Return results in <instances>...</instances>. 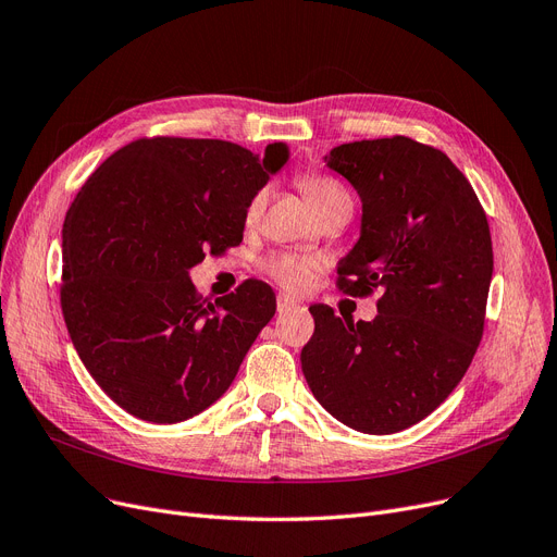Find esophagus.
<instances>
[{
	"mask_svg": "<svg viewBox=\"0 0 557 557\" xmlns=\"http://www.w3.org/2000/svg\"><path fill=\"white\" fill-rule=\"evenodd\" d=\"M276 308H278V315H283V313H290V310H295V308H297V301H295L293 297H287V295H278Z\"/></svg>",
	"mask_w": 557,
	"mask_h": 557,
	"instance_id": "1",
	"label": "esophagus"
}]
</instances>
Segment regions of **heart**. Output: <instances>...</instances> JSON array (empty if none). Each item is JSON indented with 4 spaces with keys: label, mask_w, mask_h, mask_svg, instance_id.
<instances>
[{
    "label": "heart",
    "mask_w": 557,
    "mask_h": 557,
    "mask_svg": "<svg viewBox=\"0 0 557 557\" xmlns=\"http://www.w3.org/2000/svg\"><path fill=\"white\" fill-rule=\"evenodd\" d=\"M299 187L304 189L310 208L315 210L318 216H324L329 212H336L341 208H351V194L343 183H338L336 177L329 175H304L299 177ZM267 189H260L253 194V198L247 206V219L253 221L262 212L267 203ZM313 262L297 258V256H276L270 262V274L285 287L290 290H301V287L310 281V274H313Z\"/></svg>",
    "instance_id": "1"
}]
</instances>
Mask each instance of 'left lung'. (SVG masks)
I'll return each instance as SVG.
<instances>
[{
	"label": "left lung",
	"instance_id": "1",
	"mask_svg": "<svg viewBox=\"0 0 557 557\" xmlns=\"http://www.w3.org/2000/svg\"><path fill=\"white\" fill-rule=\"evenodd\" d=\"M324 164L361 198V235L338 262L351 297L382 290L372 322L310 306L301 370L318 403L363 434L430 416L469 370L494 274L486 214L446 152L407 137L331 148Z\"/></svg>",
	"mask_w": 557,
	"mask_h": 557
}]
</instances>
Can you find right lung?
Returning <instances> with one entry per match:
<instances>
[{
	"label": "right lung",
	"mask_w": 557,
	"mask_h": 557,
	"mask_svg": "<svg viewBox=\"0 0 557 557\" xmlns=\"http://www.w3.org/2000/svg\"><path fill=\"white\" fill-rule=\"evenodd\" d=\"M290 158L219 139L154 137L123 146L88 177L63 221L61 310L96 384L148 422L187 420L228 391L276 313L262 281L214 304L189 270L237 247L247 206Z\"/></svg>",
	"instance_id": "add662e5"
}]
</instances>
